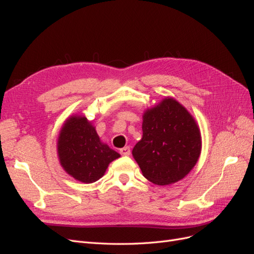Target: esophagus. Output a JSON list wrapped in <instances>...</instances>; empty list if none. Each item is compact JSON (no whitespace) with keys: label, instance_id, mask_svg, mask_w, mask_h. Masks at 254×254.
Instances as JSON below:
<instances>
[{"label":"esophagus","instance_id":"34e87169","mask_svg":"<svg viewBox=\"0 0 254 254\" xmlns=\"http://www.w3.org/2000/svg\"><path fill=\"white\" fill-rule=\"evenodd\" d=\"M120 153L122 156H129L130 155V147L126 146V147H124V148H121Z\"/></svg>","mask_w":254,"mask_h":254}]
</instances>
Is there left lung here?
Segmentation results:
<instances>
[{
    "label": "left lung",
    "instance_id": "8db88e82",
    "mask_svg": "<svg viewBox=\"0 0 254 254\" xmlns=\"http://www.w3.org/2000/svg\"><path fill=\"white\" fill-rule=\"evenodd\" d=\"M143 137L132 149L143 176L158 186L184 178L197 163L201 136L193 117L174 98L143 115Z\"/></svg>",
    "mask_w": 254,
    "mask_h": 254
}]
</instances>
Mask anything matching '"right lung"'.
I'll return each instance as SVG.
<instances>
[{
    "label": "right lung",
    "mask_w": 254,
    "mask_h": 254,
    "mask_svg": "<svg viewBox=\"0 0 254 254\" xmlns=\"http://www.w3.org/2000/svg\"><path fill=\"white\" fill-rule=\"evenodd\" d=\"M61 166L76 180L83 183L97 181L120 153L101 142L95 128L84 117H72L58 137Z\"/></svg>",
    "instance_id": "add662e5"
}]
</instances>
